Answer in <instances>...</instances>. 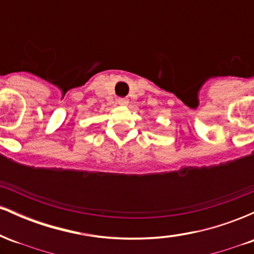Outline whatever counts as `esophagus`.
<instances>
[{"mask_svg": "<svg viewBox=\"0 0 254 254\" xmlns=\"http://www.w3.org/2000/svg\"><path fill=\"white\" fill-rule=\"evenodd\" d=\"M118 104L122 105V106H127L129 104V99L127 98H118Z\"/></svg>", "mask_w": 254, "mask_h": 254, "instance_id": "obj_1", "label": "esophagus"}]
</instances>
